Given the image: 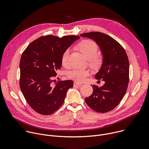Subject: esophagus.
<instances>
[{"label":"esophagus","instance_id":"esophagus-1","mask_svg":"<svg viewBox=\"0 0 149 149\" xmlns=\"http://www.w3.org/2000/svg\"><path fill=\"white\" fill-rule=\"evenodd\" d=\"M81 83L78 82H77V81H75V82H74V87H76V86L79 87V86H81Z\"/></svg>","mask_w":149,"mask_h":149}]
</instances>
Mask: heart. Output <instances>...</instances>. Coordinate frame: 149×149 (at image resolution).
<instances>
[{
  "instance_id": "1",
  "label": "heart",
  "mask_w": 149,
  "mask_h": 149,
  "mask_svg": "<svg viewBox=\"0 0 149 149\" xmlns=\"http://www.w3.org/2000/svg\"><path fill=\"white\" fill-rule=\"evenodd\" d=\"M77 48L85 58L89 60L91 67L98 68L100 66L102 61L99 56H96L98 51V46L94 41L90 39L84 40L77 45ZM69 50L67 49L63 52L61 56V64L65 68L69 67ZM89 75L90 72L88 70L77 68L73 69L68 72V77L70 79L79 82L86 81Z\"/></svg>"
}]
</instances>
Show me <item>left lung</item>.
<instances>
[{
    "mask_svg": "<svg viewBox=\"0 0 149 149\" xmlns=\"http://www.w3.org/2000/svg\"><path fill=\"white\" fill-rule=\"evenodd\" d=\"M81 36L93 39L99 46L103 61L95 77L102 79V87L93 85V94L85 98L87 104L98 113L115 109L122 100L129 81V62L123 47L109 35L99 32H87Z\"/></svg>",
    "mask_w": 149,
    "mask_h": 149,
    "instance_id": "left-lung-1",
    "label": "left lung"
}]
</instances>
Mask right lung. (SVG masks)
Instances as JSON below:
<instances>
[{"label": "right lung", "mask_w": 149, "mask_h": 149, "mask_svg": "<svg viewBox=\"0 0 149 149\" xmlns=\"http://www.w3.org/2000/svg\"><path fill=\"white\" fill-rule=\"evenodd\" d=\"M79 38L41 36L22 53L19 64L20 88L28 104L38 113L45 116L54 113L64 102L68 89L73 87L71 80L52 82L62 66L63 52Z\"/></svg>", "instance_id": "right-lung-1"}]
</instances>
